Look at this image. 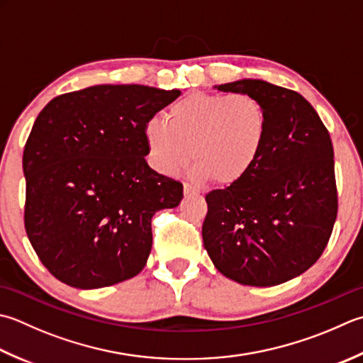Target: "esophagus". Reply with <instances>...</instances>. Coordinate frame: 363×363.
<instances>
[{
    "mask_svg": "<svg viewBox=\"0 0 363 363\" xmlns=\"http://www.w3.org/2000/svg\"><path fill=\"white\" fill-rule=\"evenodd\" d=\"M198 194H200V189H196L189 182L184 184V195H198Z\"/></svg>",
    "mask_w": 363,
    "mask_h": 363,
    "instance_id": "34e87169",
    "label": "esophagus"
}]
</instances>
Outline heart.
Returning <instances> with one entry per match:
<instances>
[{"mask_svg": "<svg viewBox=\"0 0 363 363\" xmlns=\"http://www.w3.org/2000/svg\"><path fill=\"white\" fill-rule=\"evenodd\" d=\"M267 130V110L257 97L191 92L169 106L168 121L149 119L143 135L157 172L176 174L194 155L198 177L234 186L258 163Z\"/></svg>", "mask_w": 363, "mask_h": 363, "instance_id": "obj_1", "label": "heart"}]
</instances>
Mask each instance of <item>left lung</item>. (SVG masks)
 Here are the masks:
<instances>
[{
	"label": "left lung",
	"instance_id": "obj_1",
	"mask_svg": "<svg viewBox=\"0 0 363 363\" xmlns=\"http://www.w3.org/2000/svg\"><path fill=\"white\" fill-rule=\"evenodd\" d=\"M217 89L257 97L269 130L252 172L206 195L204 248L240 285H280L313 266L330 239L338 212L330 135L299 92L252 78Z\"/></svg>",
	"mask_w": 363,
	"mask_h": 363
}]
</instances>
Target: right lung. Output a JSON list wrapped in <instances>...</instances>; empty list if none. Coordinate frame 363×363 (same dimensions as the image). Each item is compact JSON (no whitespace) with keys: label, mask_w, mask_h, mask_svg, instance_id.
I'll list each match as a JSON object with an SVG mask.
<instances>
[{"label":"right lung","mask_w":363,"mask_h":363,"mask_svg":"<svg viewBox=\"0 0 363 363\" xmlns=\"http://www.w3.org/2000/svg\"><path fill=\"white\" fill-rule=\"evenodd\" d=\"M181 96L143 84H97L50 101L23 151L25 230L48 272L96 289L140 274L151 218L176 208L182 184L147 165L145 125Z\"/></svg>","instance_id":"1"}]
</instances>
